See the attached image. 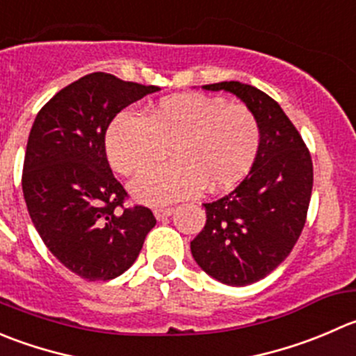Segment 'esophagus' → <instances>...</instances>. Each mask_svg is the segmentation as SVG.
Returning <instances> with one entry per match:
<instances>
[{"label":"esophagus","mask_w":356,"mask_h":356,"mask_svg":"<svg viewBox=\"0 0 356 356\" xmlns=\"http://www.w3.org/2000/svg\"><path fill=\"white\" fill-rule=\"evenodd\" d=\"M172 213H174V209H154V217H156L158 220L167 219Z\"/></svg>","instance_id":"1"}]
</instances>
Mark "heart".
<instances>
[{
  "mask_svg": "<svg viewBox=\"0 0 356 356\" xmlns=\"http://www.w3.org/2000/svg\"><path fill=\"white\" fill-rule=\"evenodd\" d=\"M261 147V125L247 106L220 97L177 94L161 99L147 116L122 111L106 132L111 167L123 175L139 174L167 158L174 161L132 181L137 202L165 205L205 189L220 193L250 172Z\"/></svg>",
  "mask_w": 356,
  "mask_h": 356,
  "instance_id": "heart-1",
  "label": "heart"
}]
</instances>
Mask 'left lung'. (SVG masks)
<instances>
[{
    "mask_svg": "<svg viewBox=\"0 0 356 356\" xmlns=\"http://www.w3.org/2000/svg\"><path fill=\"white\" fill-rule=\"evenodd\" d=\"M203 88L236 95L261 125V147L250 172L229 195L203 203L205 227L191 241L193 257L207 275L243 287L270 275L294 248L312 198V156L270 95L240 81Z\"/></svg>",
    "mask_w": 356,
    "mask_h": 356,
    "instance_id": "1",
    "label": "left lung"
}]
</instances>
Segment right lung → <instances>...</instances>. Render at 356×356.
<instances>
[{
    "label": "right lung",
    "mask_w": 356,
    "mask_h": 356,
    "mask_svg": "<svg viewBox=\"0 0 356 356\" xmlns=\"http://www.w3.org/2000/svg\"><path fill=\"white\" fill-rule=\"evenodd\" d=\"M154 85L92 72L55 94L27 139L22 193L48 250L88 282L113 280L139 257L156 224L146 207L122 212L127 191L106 158V130Z\"/></svg>",
    "instance_id": "obj_1"
}]
</instances>
